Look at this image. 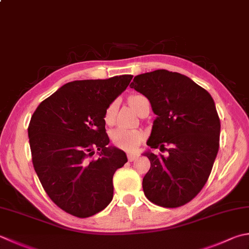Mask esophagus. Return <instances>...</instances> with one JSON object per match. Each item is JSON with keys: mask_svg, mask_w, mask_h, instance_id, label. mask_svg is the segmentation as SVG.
I'll use <instances>...</instances> for the list:
<instances>
[{"mask_svg": "<svg viewBox=\"0 0 249 249\" xmlns=\"http://www.w3.org/2000/svg\"><path fill=\"white\" fill-rule=\"evenodd\" d=\"M127 159H128L129 162H133V160H135L136 159H137V155H136V154H128L127 155Z\"/></svg>", "mask_w": 249, "mask_h": 249, "instance_id": "obj_1", "label": "esophagus"}]
</instances>
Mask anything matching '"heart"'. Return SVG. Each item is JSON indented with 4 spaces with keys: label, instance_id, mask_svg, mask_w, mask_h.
Segmentation results:
<instances>
[{
    "label": "heart",
    "instance_id": "obj_1",
    "mask_svg": "<svg viewBox=\"0 0 249 249\" xmlns=\"http://www.w3.org/2000/svg\"><path fill=\"white\" fill-rule=\"evenodd\" d=\"M143 98V96L141 95H134L129 97L128 102L131 108H133L136 112H138L139 104L141 99ZM116 110H118V101L114 100L107 107L105 111L104 120L108 125L114 124L115 122V115ZM143 139V133L138 129H128L123 127H118L112 130L111 133V140L116 147L120 149H123L125 151H135L137 149L141 141Z\"/></svg>",
    "mask_w": 249,
    "mask_h": 249
}]
</instances>
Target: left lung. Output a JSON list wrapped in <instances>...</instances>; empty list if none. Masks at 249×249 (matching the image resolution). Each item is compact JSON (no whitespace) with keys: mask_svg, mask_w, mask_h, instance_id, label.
I'll return each instance as SVG.
<instances>
[{"mask_svg":"<svg viewBox=\"0 0 249 249\" xmlns=\"http://www.w3.org/2000/svg\"><path fill=\"white\" fill-rule=\"evenodd\" d=\"M129 86L147 97L157 115L147 144L168 152L143 153L151 163L142 180L144 196L162 207L182 206L205 186L217 157L220 120L215 102L190 77L163 69L135 76Z\"/></svg>","mask_w":249,"mask_h":249,"instance_id":"obj_1","label":"left lung"}]
</instances>
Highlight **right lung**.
<instances>
[{
  "label": "right lung",
  "instance_id": "right-lung-1",
  "mask_svg": "<svg viewBox=\"0 0 249 249\" xmlns=\"http://www.w3.org/2000/svg\"><path fill=\"white\" fill-rule=\"evenodd\" d=\"M133 79L69 82L43 100L28 127L32 163L42 186L62 211L90 217L113 197V175L124 166V151L108 147L105 111ZM99 151L100 158L88 159Z\"/></svg>",
  "mask_w": 249,
  "mask_h": 249
}]
</instances>
